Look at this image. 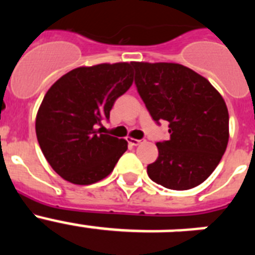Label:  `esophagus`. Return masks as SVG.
I'll return each instance as SVG.
<instances>
[{"instance_id": "esophagus-1", "label": "esophagus", "mask_w": 255, "mask_h": 255, "mask_svg": "<svg viewBox=\"0 0 255 255\" xmlns=\"http://www.w3.org/2000/svg\"><path fill=\"white\" fill-rule=\"evenodd\" d=\"M128 141H129L130 145H134V147H136V145H139V144L143 143V140H139V139H132V138H128Z\"/></svg>"}]
</instances>
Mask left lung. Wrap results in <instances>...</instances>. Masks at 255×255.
Listing matches in <instances>:
<instances>
[{
  "instance_id": "obj_1",
  "label": "left lung",
  "mask_w": 255,
  "mask_h": 255,
  "mask_svg": "<svg viewBox=\"0 0 255 255\" xmlns=\"http://www.w3.org/2000/svg\"><path fill=\"white\" fill-rule=\"evenodd\" d=\"M135 85L157 124L168 123L170 139L158 141L148 176L172 190L195 188L220 163L229 143V111L215 87L191 69L171 62H131Z\"/></svg>"
}]
</instances>
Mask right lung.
<instances>
[{"label": "right lung", "instance_id": "1", "mask_svg": "<svg viewBox=\"0 0 255 255\" xmlns=\"http://www.w3.org/2000/svg\"><path fill=\"white\" fill-rule=\"evenodd\" d=\"M132 84L131 64L82 66L48 89L35 119L39 147L66 181L91 185L112 172L128 141L103 134L115 101Z\"/></svg>", "mask_w": 255, "mask_h": 255}]
</instances>
